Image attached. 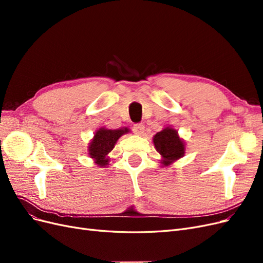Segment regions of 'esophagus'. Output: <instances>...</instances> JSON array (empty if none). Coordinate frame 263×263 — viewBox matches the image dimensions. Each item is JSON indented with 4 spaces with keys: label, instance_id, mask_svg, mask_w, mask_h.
I'll use <instances>...</instances> for the list:
<instances>
[{
    "label": "esophagus",
    "instance_id": "34e87169",
    "mask_svg": "<svg viewBox=\"0 0 263 263\" xmlns=\"http://www.w3.org/2000/svg\"><path fill=\"white\" fill-rule=\"evenodd\" d=\"M133 130L136 135H140V136H141V135L144 134V132H145V126L142 124H136L133 127Z\"/></svg>",
    "mask_w": 263,
    "mask_h": 263
}]
</instances>
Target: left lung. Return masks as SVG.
Instances as JSON below:
<instances>
[{"instance_id": "1", "label": "left lung", "mask_w": 263, "mask_h": 263, "mask_svg": "<svg viewBox=\"0 0 263 263\" xmlns=\"http://www.w3.org/2000/svg\"><path fill=\"white\" fill-rule=\"evenodd\" d=\"M154 145L157 151L162 157L163 165H170L184 156L185 145L176 129L172 127H165L154 136Z\"/></svg>"}]
</instances>
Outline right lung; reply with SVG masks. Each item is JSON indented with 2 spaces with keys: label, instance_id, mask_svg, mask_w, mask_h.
Here are the masks:
<instances>
[{
  "label": "right lung",
  "instance_id": "add662e5",
  "mask_svg": "<svg viewBox=\"0 0 263 263\" xmlns=\"http://www.w3.org/2000/svg\"><path fill=\"white\" fill-rule=\"evenodd\" d=\"M129 133L127 127L118 129H107L105 127H101L94 134V137L89 145V156L93 159L94 162L100 166H105L108 164L109 158L107 155L113 150L115 144L119 137L124 134Z\"/></svg>",
  "mask_w": 263,
  "mask_h": 263
}]
</instances>
